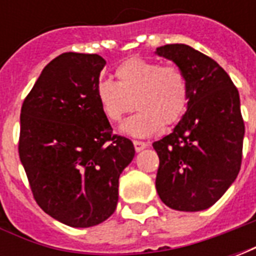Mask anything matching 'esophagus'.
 <instances>
[{"instance_id": "obj_1", "label": "esophagus", "mask_w": 256, "mask_h": 256, "mask_svg": "<svg viewBox=\"0 0 256 256\" xmlns=\"http://www.w3.org/2000/svg\"><path fill=\"white\" fill-rule=\"evenodd\" d=\"M134 148H136V150L137 152H141L142 150H145L146 146H148V144H145V142H141V141H134Z\"/></svg>"}]
</instances>
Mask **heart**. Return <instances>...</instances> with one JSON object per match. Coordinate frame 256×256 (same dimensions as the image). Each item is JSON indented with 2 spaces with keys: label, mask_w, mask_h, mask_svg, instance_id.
I'll return each instance as SVG.
<instances>
[{
  "label": "heart",
  "mask_w": 256,
  "mask_h": 256,
  "mask_svg": "<svg viewBox=\"0 0 256 256\" xmlns=\"http://www.w3.org/2000/svg\"><path fill=\"white\" fill-rule=\"evenodd\" d=\"M115 75L118 82L111 79L97 82L96 97L104 116L111 122H120L137 106L138 112L120 126L122 133L138 138L150 137L163 124L177 123L186 111L188 79L176 66L134 58L120 64Z\"/></svg>",
  "instance_id": "1"
}]
</instances>
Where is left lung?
I'll use <instances>...</instances> for the list:
<instances>
[{"instance_id": "1", "label": "left lung", "mask_w": 256, "mask_h": 256, "mask_svg": "<svg viewBox=\"0 0 256 256\" xmlns=\"http://www.w3.org/2000/svg\"><path fill=\"white\" fill-rule=\"evenodd\" d=\"M188 79L186 112L172 133L154 142L156 190L167 207L202 211L234 182L242 166L244 122L240 96L215 60L185 44L156 48Z\"/></svg>"}]
</instances>
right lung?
Segmentation results:
<instances>
[{
  "label": "right lung",
  "mask_w": 256,
  "mask_h": 256,
  "mask_svg": "<svg viewBox=\"0 0 256 256\" xmlns=\"http://www.w3.org/2000/svg\"><path fill=\"white\" fill-rule=\"evenodd\" d=\"M106 60L68 52L53 58L26 97L19 156L38 206L72 228L108 220L119 177L134 158L128 138L115 136L96 97Z\"/></svg>",
  "instance_id": "add662e5"
}]
</instances>
